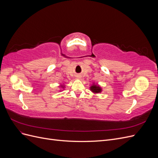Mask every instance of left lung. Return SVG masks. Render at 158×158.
<instances>
[{"label": "left lung", "mask_w": 158, "mask_h": 158, "mask_svg": "<svg viewBox=\"0 0 158 158\" xmlns=\"http://www.w3.org/2000/svg\"><path fill=\"white\" fill-rule=\"evenodd\" d=\"M90 89L94 93H97L98 94V93H100L102 92V88H100L99 85H95V84H94L93 85H92V86L90 87Z\"/></svg>", "instance_id": "8db88e82"}]
</instances>
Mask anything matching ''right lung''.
Listing matches in <instances>:
<instances>
[{
	"label": "right lung",
	"instance_id": "add662e5",
	"mask_svg": "<svg viewBox=\"0 0 158 158\" xmlns=\"http://www.w3.org/2000/svg\"><path fill=\"white\" fill-rule=\"evenodd\" d=\"M62 86H63V85H62Z\"/></svg>",
	"mask_w": 158,
	"mask_h": 158
}]
</instances>
